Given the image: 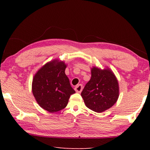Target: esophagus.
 <instances>
[{"instance_id": "34e87169", "label": "esophagus", "mask_w": 150, "mask_h": 150, "mask_svg": "<svg viewBox=\"0 0 150 150\" xmlns=\"http://www.w3.org/2000/svg\"><path fill=\"white\" fill-rule=\"evenodd\" d=\"M75 90L76 92L77 93H81V91H82L83 90V85L81 84H79V85H77L76 87H75Z\"/></svg>"}]
</instances>
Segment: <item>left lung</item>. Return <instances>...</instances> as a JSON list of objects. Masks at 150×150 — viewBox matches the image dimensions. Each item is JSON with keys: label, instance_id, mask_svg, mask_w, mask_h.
Masks as SVG:
<instances>
[{"label": "left lung", "instance_id": "left-lung-1", "mask_svg": "<svg viewBox=\"0 0 150 150\" xmlns=\"http://www.w3.org/2000/svg\"><path fill=\"white\" fill-rule=\"evenodd\" d=\"M119 95L118 81L109 69H91V78L86 84L81 96L85 105L96 112H102L116 103Z\"/></svg>", "mask_w": 150, "mask_h": 150}]
</instances>
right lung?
Returning <instances> with one entry per match:
<instances>
[{"label":"right lung","mask_w":150,"mask_h":150,"mask_svg":"<svg viewBox=\"0 0 150 150\" xmlns=\"http://www.w3.org/2000/svg\"><path fill=\"white\" fill-rule=\"evenodd\" d=\"M64 62H49L35 75L32 93L38 105L50 112H55L67 105L70 96L75 93L65 73Z\"/></svg>","instance_id":"1"}]
</instances>
